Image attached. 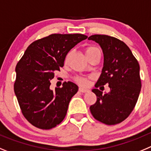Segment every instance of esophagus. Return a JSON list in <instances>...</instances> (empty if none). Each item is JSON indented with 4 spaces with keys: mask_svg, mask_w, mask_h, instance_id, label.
<instances>
[{
    "mask_svg": "<svg viewBox=\"0 0 151 151\" xmlns=\"http://www.w3.org/2000/svg\"><path fill=\"white\" fill-rule=\"evenodd\" d=\"M79 91H80L81 92H87L89 90L86 89H84V88L83 87H80L79 88Z\"/></svg>",
    "mask_w": 151,
    "mask_h": 151,
    "instance_id": "obj_1",
    "label": "esophagus"
}]
</instances>
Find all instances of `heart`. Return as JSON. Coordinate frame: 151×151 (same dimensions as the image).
Returning a JSON list of instances; mask_svg holds the SVG:
<instances>
[{"mask_svg":"<svg viewBox=\"0 0 151 151\" xmlns=\"http://www.w3.org/2000/svg\"><path fill=\"white\" fill-rule=\"evenodd\" d=\"M99 50L97 48V47H88L86 49L85 52H86V57L88 58L89 55H92V54H94L95 52H99ZM68 55L66 59H68ZM89 79H90V77H84V76H77V77L74 78V81H75L78 84L83 86H87L89 83Z\"/></svg>","mask_w":151,"mask_h":151,"instance_id":"b5f03b06","label":"heart"}]
</instances>
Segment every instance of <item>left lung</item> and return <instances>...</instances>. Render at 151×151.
<instances>
[{"instance_id":"left-lung-1","label":"left lung","mask_w":151,"mask_h":151,"mask_svg":"<svg viewBox=\"0 0 151 151\" xmlns=\"http://www.w3.org/2000/svg\"><path fill=\"white\" fill-rule=\"evenodd\" d=\"M101 46L104 67L96 88L108 83V93L98 89L96 104L90 106L93 117L106 125L121 123L129 116L138 101L142 88L138 61L124 42L114 37L95 35L89 37Z\"/></svg>"}]
</instances>
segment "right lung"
Here are the masks:
<instances>
[{"instance_id": "1", "label": "right lung", "mask_w": 151, "mask_h": 151, "mask_svg": "<svg viewBox=\"0 0 151 151\" xmlns=\"http://www.w3.org/2000/svg\"><path fill=\"white\" fill-rule=\"evenodd\" d=\"M86 38L81 34H52L31 43L16 65L15 94L23 116L37 128L50 129L65 117L78 86L68 81L52 91L50 80L64 66L68 52Z\"/></svg>"}]
</instances>
